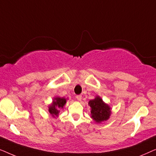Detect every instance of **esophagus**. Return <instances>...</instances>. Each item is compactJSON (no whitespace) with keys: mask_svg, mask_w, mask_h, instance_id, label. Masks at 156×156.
I'll list each match as a JSON object with an SVG mask.
<instances>
[{"mask_svg":"<svg viewBox=\"0 0 156 156\" xmlns=\"http://www.w3.org/2000/svg\"><path fill=\"white\" fill-rule=\"evenodd\" d=\"M76 99L78 100V101H81V100H82V96H81V95H76Z\"/></svg>","mask_w":156,"mask_h":156,"instance_id":"esophagus-1","label":"esophagus"}]
</instances>
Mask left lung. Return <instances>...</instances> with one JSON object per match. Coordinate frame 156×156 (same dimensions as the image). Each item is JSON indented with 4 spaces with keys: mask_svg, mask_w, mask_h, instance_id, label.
Segmentation results:
<instances>
[{
    "mask_svg": "<svg viewBox=\"0 0 156 156\" xmlns=\"http://www.w3.org/2000/svg\"><path fill=\"white\" fill-rule=\"evenodd\" d=\"M89 105L91 108V118L97 122H101L109 118L111 114L109 106L104 104L99 97H97L94 99L89 101Z\"/></svg>",
    "mask_w": 156,
    "mask_h": 156,
    "instance_id": "1",
    "label": "left lung"
}]
</instances>
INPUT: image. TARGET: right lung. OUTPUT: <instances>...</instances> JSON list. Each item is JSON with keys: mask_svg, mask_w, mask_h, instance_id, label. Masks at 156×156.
I'll list each match as a JSON object with an SVG mask.
<instances>
[{"mask_svg": "<svg viewBox=\"0 0 156 156\" xmlns=\"http://www.w3.org/2000/svg\"><path fill=\"white\" fill-rule=\"evenodd\" d=\"M66 103V99L64 98H55L53 104L49 106V112L53 116H57L59 113V108H62Z\"/></svg>", "mask_w": 156, "mask_h": 156, "instance_id": "1", "label": "right lung"}]
</instances>
